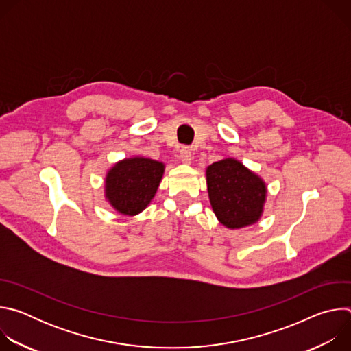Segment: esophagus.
Listing matches in <instances>:
<instances>
[{
	"instance_id": "esophagus-1",
	"label": "esophagus",
	"mask_w": 351,
	"mask_h": 351,
	"mask_svg": "<svg viewBox=\"0 0 351 351\" xmlns=\"http://www.w3.org/2000/svg\"><path fill=\"white\" fill-rule=\"evenodd\" d=\"M180 160L183 164H190L193 160V152L189 147H183L180 149Z\"/></svg>"
}]
</instances>
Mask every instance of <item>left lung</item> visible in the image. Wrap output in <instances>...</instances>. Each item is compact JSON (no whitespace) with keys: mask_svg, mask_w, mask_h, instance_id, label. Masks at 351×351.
Here are the masks:
<instances>
[{"mask_svg":"<svg viewBox=\"0 0 351 351\" xmlns=\"http://www.w3.org/2000/svg\"><path fill=\"white\" fill-rule=\"evenodd\" d=\"M210 203L218 221L228 229H240L260 221L267 199V184L234 158L211 164L207 171Z\"/></svg>","mask_w":351,"mask_h":351,"instance_id":"obj_1","label":"left lung"}]
</instances>
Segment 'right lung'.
<instances>
[{
    "label": "right lung",
    "mask_w": 351,
    "mask_h": 351,
    "mask_svg": "<svg viewBox=\"0 0 351 351\" xmlns=\"http://www.w3.org/2000/svg\"><path fill=\"white\" fill-rule=\"evenodd\" d=\"M165 165L144 157L118 161L106 176V198L122 215H137L147 208L161 183Z\"/></svg>",
    "instance_id": "obj_1"
}]
</instances>
